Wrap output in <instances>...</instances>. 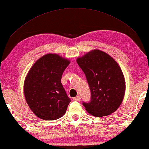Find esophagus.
<instances>
[{"label": "esophagus", "mask_w": 149, "mask_h": 149, "mask_svg": "<svg viewBox=\"0 0 149 149\" xmlns=\"http://www.w3.org/2000/svg\"><path fill=\"white\" fill-rule=\"evenodd\" d=\"M73 100L74 101H79L80 100V97L79 96H76V97H73Z\"/></svg>", "instance_id": "34e87169"}]
</instances>
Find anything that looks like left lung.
<instances>
[{
	"label": "left lung",
	"instance_id": "obj_1",
	"mask_svg": "<svg viewBox=\"0 0 149 149\" xmlns=\"http://www.w3.org/2000/svg\"><path fill=\"white\" fill-rule=\"evenodd\" d=\"M77 62L86 75L91 92V102L82 103L86 111L97 118L115 112L125 92V78L118 63L99 49L78 57Z\"/></svg>",
	"mask_w": 149,
	"mask_h": 149
}]
</instances>
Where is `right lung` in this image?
Wrapping results in <instances>:
<instances>
[{"instance_id":"obj_1","label":"right lung","mask_w":149,"mask_h":149,"mask_svg":"<svg viewBox=\"0 0 149 149\" xmlns=\"http://www.w3.org/2000/svg\"><path fill=\"white\" fill-rule=\"evenodd\" d=\"M70 61L48 53L36 61L27 74L24 93L27 104L39 118L55 120L65 113L70 100L61 84V77Z\"/></svg>"}]
</instances>
